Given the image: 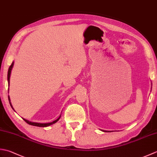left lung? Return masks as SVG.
Segmentation results:
<instances>
[{
  "label": "left lung",
  "instance_id": "obj_1",
  "mask_svg": "<svg viewBox=\"0 0 157 157\" xmlns=\"http://www.w3.org/2000/svg\"><path fill=\"white\" fill-rule=\"evenodd\" d=\"M104 132H106V131H104Z\"/></svg>",
  "mask_w": 157,
  "mask_h": 157
}]
</instances>
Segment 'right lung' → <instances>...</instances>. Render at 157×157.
Instances as JSON below:
<instances>
[{
    "mask_svg": "<svg viewBox=\"0 0 157 157\" xmlns=\"http://www.w3.org/2000/svg\"><path fill=\"white\" fill-rule=\"evenodd\" d=\"M13 65H14V62L13 61L12 64L11 65V66L9 67V70H8V74H7V80H8V86H9V84H10V77H11V71H12V68H13ZM8 91H9V90H8ZM8 93H9V92H8ZM9 101L10 105H11V107H12V109H13V110H14V109H13V106H12L11 103V100H10L9 96ZM60 117H61V115H60L59 117L57 119H56L55 121H53L52 122H51V123H40L31 122V121H28V120H27V119H23V120H24V121H25L26 123H28L29 125H34V126H38V127H47V126H49V125H51L54 124V123H55L56 122H57V121H59V119H60Z\"/></svg>",
    "mask_w": 157,
    "mask_h": 157,
    "instance_id": "right-lung-1",
    "label": "right lung"
}]
</instances>
